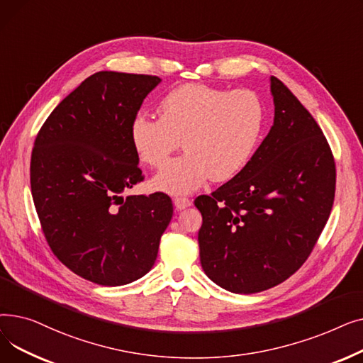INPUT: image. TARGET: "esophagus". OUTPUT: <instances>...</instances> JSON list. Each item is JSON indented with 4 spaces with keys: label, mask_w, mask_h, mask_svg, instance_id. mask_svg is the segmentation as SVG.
Wrapping results in <instances>:
<instances>
[{
    "label": "esophagus",
    "mask_w": 363,
    "mask_h": 363,
    "mask_svg": "<svg viewBox=\"0 0 363 363\" xmlns=\"http://www.w3.org/2000/svg\"><path fill=\"white\" fill-rule=\"evenodd\" d=\"M174 203H175V207L178 208V211H184V208H188L189 206L193 204V201L189 200V199H186V197H177L174 200Z\"/></svg>",
    "instance_id": "34e87169"
}]
</instances>
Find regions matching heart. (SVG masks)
<instances>
[{
	"label": "heart",
	"mask_w": 363,
	"mask_h": 363,
	"mask_svg": "<svg viewBox=\"0 0 363 363\" xmlns=\"http://www.w3.org/2000/svg\"><path fill=\"white\" fill-rule=\"evenodd\" d=\"M157 111L159 119L137 114L129 138L140 160L151 167H162L182 143L186 152L152 179L155 188L172 196L193 193L208 178L222 182L237 177L253 155L264 116L255 92L204 84L170 89Z\"/></svg>",
	"instance_id": "heart-1"
}]
</instances>
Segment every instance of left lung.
<instances>
[{"label":"left lung","mask_w":363,"mask_h":363,"mask_svg":"<svg viewBox=\"0 0 363 363\" xmlns=\"http://www.w3.org/2000/svg\"><path fill=\"white\" fill-rule=\"evenodd\" d=\"M274 125L237 177L196 199L200 263L219 287L268 290L311 255L335 193L330 145L312 114L275 76Z\"/></svg>","instance_id":"obj_1"}]
</instances>
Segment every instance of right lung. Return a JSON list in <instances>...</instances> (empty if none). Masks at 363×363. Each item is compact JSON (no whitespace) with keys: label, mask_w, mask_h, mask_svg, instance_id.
I'll use <instances>...</instances> for the list:
<instances>
[{"label":"right lung","mask_w":363,"mask_h":363,"mask_svg":"<svg viewBox=\"0 0 363 363\" xmlns=\"http://www.w3.org/2000/svg\"><path fill=\"white\" fill-rule=\"evenodd\" d=\"M157 76L97 72L57 106L35 140L32 197L52 253L91 282L118 287L156 262L169 196H123L143 179L130 121Z\"/></svg>","instance_id":"right-lung-1"}]
</instances>
